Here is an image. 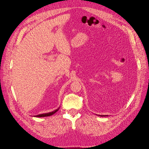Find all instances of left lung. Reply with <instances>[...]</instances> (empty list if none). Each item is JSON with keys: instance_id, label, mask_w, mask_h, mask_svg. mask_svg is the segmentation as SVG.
Segmentation results:
<instances>
[{"instance_id": "1", "label": "left lung", "mask_w": 149, "mask_h": 149, "mask_svg": "<svg viewBox=\"0 0 149 149\" xmlns=\"http://www.w3.org/2000/svg\"><path fill=\"white\" fill-rule=\"evenodd\" d=\"M98 116H107V115H98Z\"/></svg>"}]
</instances>
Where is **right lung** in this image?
Instances as JSON below:
<instances>
[{
	"label": "right lung",
	"mask_w": 149,
	"mask_h": 149,
	"mask_svg": "<svg viewBox=\"0 0 149 149\" xmlns=\"http://www.w3.org/2000/svg\"><path fill=\"white\" fill-rule=\"evenodd\" d=\"M60 107L57 109L56 110H55L52 112H48V113H42V114H39V115H34L33 116H35V117H45V116H51V115H52L53 114H54L56 112H57L58 109H59Z\"/></svg>",
	"instance_id": "add662e5"
}]
</instances>
